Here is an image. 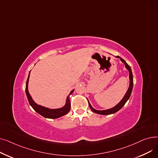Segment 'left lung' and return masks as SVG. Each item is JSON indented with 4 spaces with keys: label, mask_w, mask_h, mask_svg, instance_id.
Here are the masks:
<instances>
[{
    "label": "left lung",
    "mask_w": 158,
    "mask_h": 158,
    "mask_svg": "<svg viewBox=\"0 0 158 158\" xmlns=\"http://www.w3.org/2000/svg\"><path fill=\"white\" fill-rule=\"evenodd\" d=\"M117 58H120V60H121V61L124 63L126 66V69L129 71V88L127 89V92L126 93L125 95L123 96V97L122 98V100L117 104L115 106H114L112 108L108 109V110H97L95 109H94V107L92 106V105L90 104L88 99L87 98L88 102V104L89 106V108L91 109L94 113L99 114H103V115H107V114H113L116 112H117L118 111H119L122 107L125 105V104L126 103V102L129 100V98L131 96V94L132 93V87H133V76H132V70L131 69L130 67V66L126 62L125 60H123L122 57H120V56H116Z\"/></svg>",
    "instance_id": "8db88e82"
}]
</instances>
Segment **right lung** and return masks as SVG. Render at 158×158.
<instances>
[{"mask_svg":"<svg viewBox=\"0 0 158 158\" xmlns=\"http://www.w3.org/2000/svg\"><path fill=\"white\" fill-rule=\"evenodd\" d=\"M30 72L29 73L28 78L27 79L26 82V95L28 99V101L31 106L32 107L33 109L35 111H36L38 114L40 115L43 116L44 117L47 118H58L62 116H64L65 114H67L70 110V96L72 95L74 89H72L69 95L66 97V103L64 106L62 107H60V108H57V109H51L48 108V107H46L42 106H40L38 104H36L33 99L32 98L31 95L29 94V90H28V83H29V76H30Z\"/></svg>","mask_w":158,"mask_h":158,"instance_id":"obj_1","label":"right lung"}]
</instances>
